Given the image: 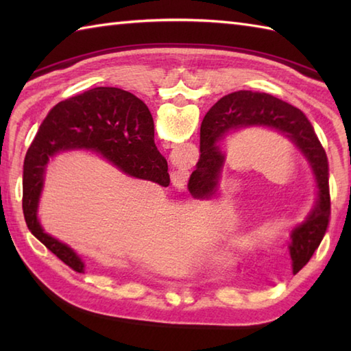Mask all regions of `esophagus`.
<instances>
[{
    "instance_id": "1",
    "label": "esophagus",
    "mask_w": 351,
    "mask_h": 351,
    "mask_svg": "<svg viewBox=\"0 0 351 351\" xmlns=\"http://www.w3.org/2000/svg\"><path fill=\"white\" fill-rule=\"evenodd\" d=\"M185 175H187V173H184V171H176V173L171 176V182H173L175 187H181V189L184 187L185 181H187V180H185V178H187Z\"/></svg>"
}]
</instances>
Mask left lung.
Returning <instances> with one entry per match:
<instances>
[{"label": "left lung", "mask_w": 351, "mask_h": 351, "mask_svg": "<svg viewBox=\"0 0 351 351\" xmlns=\"http://www.w3.org/2000/svg\"><path fill=\"white\" fill-rule=\"evenodd\" d=\"M245 126H268L291 140L306 158L315 176L318 199L315 208L300 226L291 232L289 253L294 270H302L318 249L329 225L330 191L329 161L319 143L314 126L303 111L271 95L250 90L229 93L215 102L200 125V156L196 170L190 176L189 189L195 195H205L217 189L225 152L221 140L229 132Z\"/></svg>", "instance_id": "1"}]
</instances>
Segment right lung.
Returning <instances> with one entry per match:
<instances>
[{
    "mask_svg": "<svg viewBox=\"0 0 351 351\" xmlns=\"http://www.w3.org/2000/svg\"><path fill=\"white\" fill-rule=\"evenodd\" d=\"M92 149L123 173L167 187V161L154 141V119L146 104L117 87H95L58 102L43 119L27 151L22 173V210L37 240L66 265L84 273V264L69 245L45 234L37 220L45 166L52 155Z\"/></svg>",
    "mask_w": 351,
    "mask_h": 351,
    "instance_id": "add662e5",
    "label": "right lung"
}]
</instances>
